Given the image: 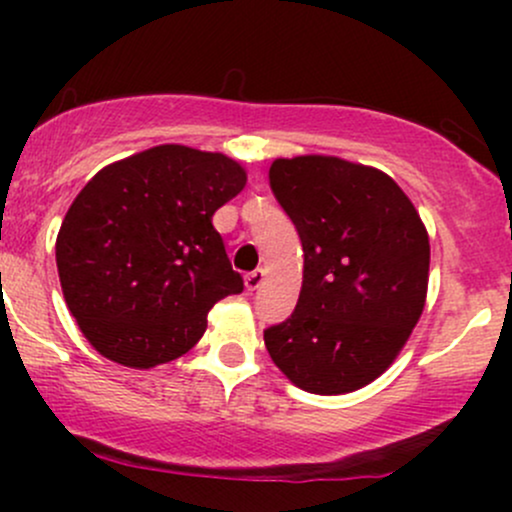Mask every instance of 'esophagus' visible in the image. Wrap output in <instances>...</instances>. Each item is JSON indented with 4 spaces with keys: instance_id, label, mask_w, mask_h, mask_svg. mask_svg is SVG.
Returning <instances> with one entry per match:
<instances>
[{
    "instance_id": "esophagus-1",
    "label": "esophagus",
    "mask_w": 512,
    "mask_h": 512,
    "mask_svg": "<svg viewBox=\"0 0 512 512\" xmlns=\"http://www.w3.org/2000/svg\"><path fill=\"white\" fill-rule=\"evenodd\" d=\"M264 279H267V272H264V269H255V272L245 276V289H248L250 293L257 291L264 284Z\"/></svg>"
}]
</instances>
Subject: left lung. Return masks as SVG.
Masks as SVG:
<instances>
[{
    "instance_id": "left-lung-1",
    "label": "left lung",
    "mask_w": 512,
    "mask_h": 512,
    "mask_svg": "<svg viewBox=\"0 0 512 512\" xmlns=\"http://www.w3.org/2000/svg\"><path fill=\"white\" fill-rule=\"evenodd\" d=\"M269 185L303 243L301 296L289 320L264 330L269 356L313 395L361 390L424 313V221L390 175L339 156L276 158Z\"/></svg>"
}]
</instances>
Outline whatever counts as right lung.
I'll list each match as a JSON object with an SVG mask.
<instances>
[{"mask_svg":"<svg viewBox=\"0 0 512 512\" xmlns=\"http://www.w3.org/2000/svg\"><path fill=\"white\" fill-rule=\"evenodd\" d=\"M245 182L238 161L182 144L151 146L86 182L55 255L69 313L98 354L149 370L202 339L214 303L243 291L211 216Z\"/></svg>","mask_w":512,"mask_h":512,"instance_id":"add662e5","label":"right lung"}]
</instances>
